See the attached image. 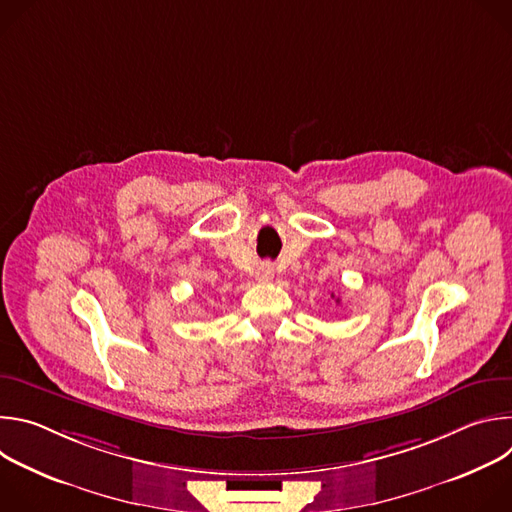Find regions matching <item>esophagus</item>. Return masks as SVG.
Returning a JSON list of instances; mask_svg holds the SVG:
<instances>
[{
	"mask_svg": "<svg viewBox=\"0 0 512 512\" xmlns=\"http://www.w3.org/2000/svg\"><path fill=\"white\" fill-rule=\"evenodd\" d=\"M257 279L259 281H271L273 279V265L271 263H261L257 267Z\"/></svg>",
	"mask_w": 512,
	"mask_h": 512,
	"instance_id": "1",
	"label": "esophagus"
}]
</instances>
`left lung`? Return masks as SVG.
Returning a JSON list of instances; mask_svg holds the SVG:
<instances>
[{"instance_id": "obj_1", "label": "left lung", "mask_w": 512, "mask_h": 512, "mask_svg": "<svg viewBox=\"0 0 512 512\" xmlns=\"http://www.w3.org/2000/svg\"><path fill=\"white\" fill-rule=\"evenodd\" d=\"M332 298H334V294H332ZM336 302H338V300H336Z\"/></svg>"}]
</instances>
